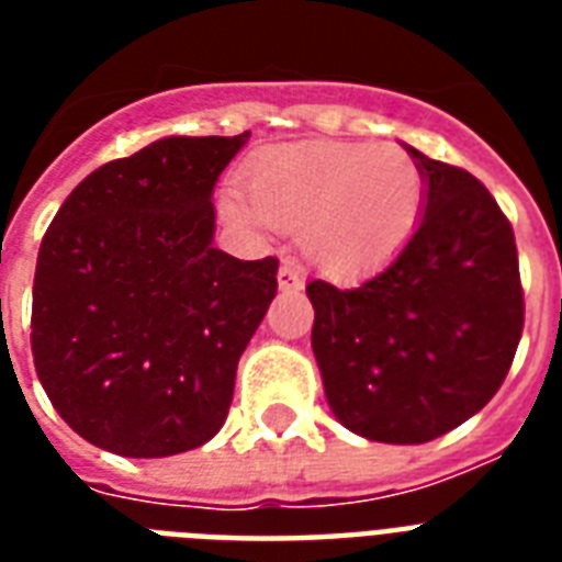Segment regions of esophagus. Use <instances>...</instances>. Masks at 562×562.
Segmentation results:
<instances>
[{
  "label": "esophagus",
  "instance_id": "obj_1",
  "mask_svg": "<svg viewBox=\"0 0 562 562\" xmlns=\"http://www.w3.org/2000/svg\"><path fill=\"white\" fill-rule=\"evenodd\" d=\"M277 282H280L282 291L300 289V285H303V273H300V268H294L291 262H285L280 268V273H277Z\"/></svg>",
  "mask_w": 562,
  "mask_h": 562
}]
</instances>
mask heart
Wrapping results in <instances>:
<instances>
[{"instance_id":"b5f03b06","label":"heart","mask_w":562,"mask_h":562,"mask_svg":"<svg viewBox=\"0 0 562 562\" xmlns=\"http://www.w3.org/2000/svg\"><path fill=\"white\" fill-rule=\"evenodd\" d=\"M245 183L251 198L229 187L224 215L254 233L300 229L303 254L338 277L396 254L423 212V175L396 145H282L247 166Z\"/></svg>"}]
</instances>
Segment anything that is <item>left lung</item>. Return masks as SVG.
<instances>
[{"label": "left lung", "instance_id": "1", "mask_svg": "<svg viewBox=\"0 0 562 562\" xmlns=\"http://www.w3.org/2000/svg\"><path fill=\"white\" fill-rule=\"evenodd\" d=\"M423 215L400 254L352 289L312 280L315 350L329 408L375 443H428L479 414L522 338L510 221L470 171L405 145Z\"/></svg>", "mask_w": 562, "mask_h": 562}]
</instances>
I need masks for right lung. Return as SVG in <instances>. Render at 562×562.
<instances>
[{"instance_id": "add662e5", "label": "right lung", "mask_w": 562, "mask_h": 562, "mask_svg": "<svg viewBox=\"0 0 562 562\" xmlns=\"http://www.w3.org/2000/svg\"><path fill=\"white\" fill-rule=\"evenodd\" d=\"M250 131L162 136L83 178L40 245L31 352L66 426L125 458L218 435L280 262L212 245V189Z\"/></svg>"}]
</instances>
